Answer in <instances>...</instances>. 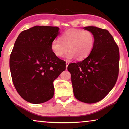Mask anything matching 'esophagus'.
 I'll return each instance as SVG.
<instances>
[{
    "label": "esophagus",
    "instance_id": "34e87169",
    "mask_svg": "<svg viewBox=\"0 0 129 129\" xmlns=\"http://www.w3.org/2000/svg\"><path fill=\"white\" fill-rule=\"evenodd\" d=\"M69 64V63L68 61H66V69L68 68V66Z\"/></svg>",
    "mask_w": 129,
    "mask_h": 129
}]
</instances>
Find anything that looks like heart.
Listing matches in <instances>:
<instances>
[{
    "label": "heart",
    "instance_id": "b5f03b06",
    "mask_svg": "<svg viewBox=\"0 0 129 129\" xmlns=\"http://www.w3.org/2000/svg\"><path fill=\"white\" fill-rule=\"evenodd\" d=\"M60 40L55 39L51 43L53 53L59 57H62L68 52V59L75 57L77 60L86 59L91 53L95 43V38L90 31L73 29L65 31Z\"/></svg>",
    "mask_w": 129,
    "mask_h": 129
}]
</instances>
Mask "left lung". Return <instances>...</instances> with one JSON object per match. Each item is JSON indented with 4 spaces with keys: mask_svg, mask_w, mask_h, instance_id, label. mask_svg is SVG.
Masks as SVG:
<instances>
[{
    "mask_svg": "<svg viewBox=\"0 0 129 129\" xmlns=\"http://www.w3.org/2000/svg\"><path fill=\"white\" fill-rule=\"evenodd\" d=\"M91 31L95 43L91 53L83 61L70 63L74 96L86 103L99 102L108 94L117 82L119 72V49L112 35L106 29L84 27Z\"/></svg>",
    "mask_w": 129,
    "mask_h": 129,
    "instance_id": "1",
    "label": "left lung"
}]
</instances>
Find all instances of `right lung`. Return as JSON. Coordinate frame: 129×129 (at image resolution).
Returning a JSON list of instances; mask_svg holds the SVG:
<instances>
[{
	"label": "right lung",
	"mask_w": 129,
	"mask_h": 129,
	"mask_svg": "<svg viewBox=\"0 0 129 129\" xmlns=\"http://www.w3.org/2000/svg\"><path fill=\"white\" fill-rule=\"evenodd\" d=\"M59 28L36 26L21 32L10 56L12 82L28 102L39 104L53 97V82L66 69V62L51 49Z\"/></svg>",
	"instance_id": "obj_1"
}]
</instances>
